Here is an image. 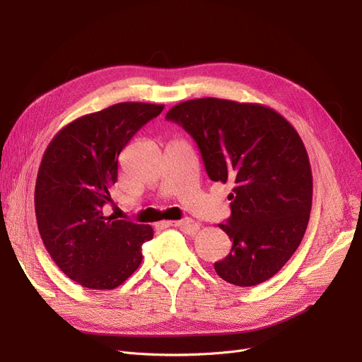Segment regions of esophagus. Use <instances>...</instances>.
Here are the masks:
<instances>
[{
    "label": "esophagus",
    "instance_id": "34e87169",
    "mask_svg": "<svg viewBox=\"0 0 362 362\" xmlns=\"http://www.w3.org/2000/svg\"><path fill=\"white\" fill-rule=\"evenodd\" d=\"M163 225L165 226H177L182 231L188 234H195L199 230V225L191 219H182V221H167Z\"/></svg>",
    "mask_w": 362,
    "mask_h": 362
}]
</instances>
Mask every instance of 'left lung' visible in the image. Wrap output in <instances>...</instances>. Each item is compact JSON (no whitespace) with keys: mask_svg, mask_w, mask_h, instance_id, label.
Returning <instances> with one entry per match:
<instances>
[{"mask_svg":"<svg viewBox=\"0 0 362 362\" xmlns=\"http://www.w3.org/2000/svg\"><path fill=\"white\" fill-rule=\"evenodd\" d=\"M165 117L194 137L213 182L234 185L231 216L219 223L233 247L216 273L237 286L269 280L298 249L310 218L312 168L297 129L267 105L210 97L179 103Z\"/></svg>","mask_w":362,"mask_h":362,"instance_id":"1","label":"left lung"}]
</instances>
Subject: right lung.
<instances>
[{"label":"right lung","mask_w":362,"mask_h":362,"mask_svg":"<svg viewBox=\"0 0 362 362\" xmlns=\"http://www.w3.org/2000/svg\"><path fill=\"white\" fill-rule=\"evenodd\" d=\"M163 104L119 103L74 119L49 143L35 182L38 233L64 274L88 289L122 285L141 264L151 225L105 216L117 156Z\"/></svg>","instance_id":"add662e5"}]
</instances>
